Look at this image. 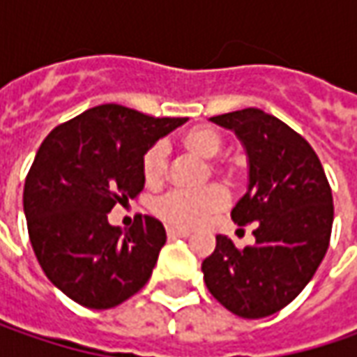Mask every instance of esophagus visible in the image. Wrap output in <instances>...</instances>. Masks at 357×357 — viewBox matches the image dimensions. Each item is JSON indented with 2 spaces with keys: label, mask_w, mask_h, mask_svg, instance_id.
I'll return each mask as SVG.
<instances>
[{
  "label": "esophagus",
  "mask_w": 357,
  "mask_h": 357,
  "mask_svg": "<svg viewBox=\"0 0 357 357\" xmlns=\"http://www.w3.org/2000/svg\"><path fill=\"white\" fill-rule=\"evenodd\" d=\"M167 236H169V240L185 238V236H188V230H178V228L169 227L167 228Z\"/></svg>",
  "instance_id": "esophagus-1"
}]
</instances>
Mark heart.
<instances>
[{
	"label": "heart",
	"mask_w": 357,
	"mask_h": 357,
	"mask_svg": "<svg viewBox=\"0 0 357 357\" xmlns=\"http://www.w3.org/2000/svg\"><path fill=\"white\" fill-rule=\"evenodd\" d=\"M178 144L188 155L208 160L211 171L220 174L227 185H234L244 174V165L238 160H211L214 158L225 144V137L220 130L211 125H199L185 130L178 137ZM143 176L146 185H162L167 176V151L162 144H153L143 157ZM227 204V192L220 186L211 185L195 190V192H171L155 202V213L160 220H165L169 227L178 230L199 227L200 222L218 213Z\"/></svg>",
	"instance_id": "b5f03b06"
}]
</instances>
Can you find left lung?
Masks as SVG:
<instances>
[{"instance_id":"left-lung-1","label":"left lung","mask_w":357,"mask_h":357,"mask_svg":"<svg viewBox=\"0 0 357 357\" xmlns=\"http://www.w3.org/2000/svg\"><path fill=\"white\" fill-rule=\"evenodd\" d=\"M213 123L234 130L248 157V190L232 220L254 225V244L236 248L218 234L202 272L211 294L232 314L264 318L288 306L326 256L334 202L322 162L310 143L280 119L242 109Z\"/></svg>"}]
</instances>
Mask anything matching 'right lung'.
I'll return each instance as SVG.
<instances>
[{"mask_svg": "<svg viewBox=\"0 0 357 357\" xmlns=\"http://www.w3.org/2000/svg\"><path fill=\"white\" fill-rule=\"evenodd\" d=\"M185 121L99 105L39 146L23 188L29 240L45 276L77 304L115 308L151 278L167 242L162 222L139 214L123 230L107 214L141 195L144 153Z\"/></svg>", "mask_w": 357, "mask_h": 357, "instance_id": "obj_1", "label": "right lung"}]
</instances>
